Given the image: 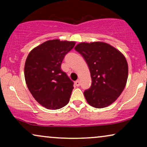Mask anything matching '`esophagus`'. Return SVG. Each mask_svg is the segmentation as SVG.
<instances>
[{
  "label": "esophagus",
  "mask_w": 147,
  "mask_h": 147,
  "mask_svg": "<svg viewBox=\"0 0 147 147\" xmlns=\"http://www.w3.org/2000/svg\"><path fill=\"white\" fill-rule=\"evenodd\" d=\"M75 85L76 86H80V81L79 80H77V81H76V82H75Z\"/></svg>",
  "instance_id": "obj_1"
}]
</instances>
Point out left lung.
Wrapping results in <instances>:
<instances>
[{"instance_id":"1","label":"left lung","mask_w":147,"mask_h":147,"mask_svg":"<svg viewBox=\"0 0 147 147\" xmlns=\"http://www.w3.org/2000/svg\"><path fill=\"white\" fill-rule=\"evenodd\" d=\"M75 50L88 64L92 85L84 92L88 104L96 108L112 104L125 88L128 67L119 51L103 42L81 43Z\"/></svg>"}]
</instances>
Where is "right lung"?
<instances>
[{
	"label": "right lung",
	"mask_w": 147,
	"mask_h": 147,
	"mask_svg": "<svg viewBox=\"0 0 147 147\" xmlns=\"http://www.w3.org/2000/svg\"><path fill=\"white\" fill-rule=\"evenodd\" d=\"M75 45L73 41L49 40L34 48L27 56L26 84L37 102L47 109H59L69 101L74 82L61 69V65Z\"/></svg>",
	"instance_id": "obj_1"
}]
</instances>
